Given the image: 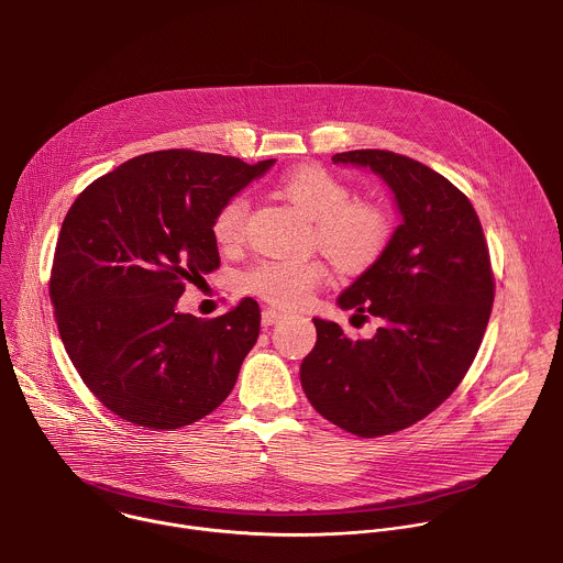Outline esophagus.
Returning a JSON list of instances; mask_svg holds the SVG:
<instances>
[{
	"instance_id": "34e87169",
	"label": "esophagus",
	"mask_w": 563,
	"mask_h": 563,
	"mask_svg": "<svg viewBox=\"0 0 563 563\" xmlns=\"http://www.w3.org/2000/svg\"><path fill=\"white\" fill-rule=\"evenodd\" d=\"M283 316H285L283 311L272 309V307H265V309H263V313H261V318H263V325H265V328H267V325H276Z\"/></svg>"
}]
</instances>
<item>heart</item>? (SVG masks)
<instances>
[{"instance_id": "1", "label": "heart", "mask_w": 563, "mask_h": 563, "mask_svg": "<svg viewBox=\"0 0 563 563\" xmlns=\"http://www.w3.org/2000/svg\"><path fill=\"white\" fill-rule=\"evenodd\" d=\"M285 196L316 222V243L336 265L367 269L389 243L391 224L387 213L372 202H352L345 183L320 169H298L283 180ZM250 200L245 194L231 196L216 211L211 233L220 247H235L245 235ZM328 269L318 261H261L245 274V287L278 305H302L325 280Z\"/></svg>"}]
</instances>
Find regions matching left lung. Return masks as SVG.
Here are the masks:
<instances>
[{
  "instance_id": "obj_1",
  "label": "left lung",
  "mask_w": 563,
  "mask_h": 563,
  "mask_svg": "<svg viewBox=\"0 0 563 563\" xmlns=\"http://www.w3.org/2000/svg\"><path fill=\"white\" fill-rule=\"evenodd\" d=\"M332 159L376 174L400 224L336 300L354 316H378L380 328L352 341L339 323L313 318L316 345L300 385L320 417L374 439L415 426L456 389L486 334L495 278L478 216L448 178L378 148Z\"/></svg>"
}]
</instances>
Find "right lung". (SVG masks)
Masks as SVG:
<instances>
[{"instance_id":"right-lung-1","label":"right lung","mask_w":563,"mask_h":563,"mask_svg":"<svg viewBox=\"0 0 563 563\" xmlns=\"http://www.w3.org/2000/svg\"><path fill=\"white\" fill-rule=\"evenodd\" d=\"M276 159L187 148L137 155L91 183L57 238L51 300L64 350L120 419L176 430L211 415L261 334L243 298L202 320L178 311L187 283L218 269L216 211Z\"/></svg>"}]
</instances>
